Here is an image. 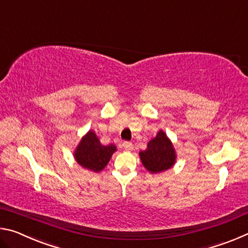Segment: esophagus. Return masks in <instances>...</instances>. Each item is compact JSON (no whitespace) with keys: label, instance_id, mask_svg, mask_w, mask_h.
<instances>
[{"label":"esophagus","instance_id":"obj_1","mask_svg":"<svg viewBox=\"0 0 248 248\" xmlns=\"http://www.w3.org/2000/svg\"><path fill=\"white\" fill-rule=\"evenodd\" d=\"M123 146H124V149L125 151H132L133 150V145H132L131 142H129V141H124L123 143Z\"/></svg>","mask_w":248,"mask_h":248}]
</instances>
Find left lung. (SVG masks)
Returning <instances> with one entry per match:
<instances>
[{
    "instance_id": "left-lung-1",
    "label": "left lung",
    "mask_w": 248,
    "mask_h": 248,
    "mask_svg": "<svg viewBox=\"0 0 248 248\" xmlns=\"http://www.w3.org/2000/svg\"><path fill=\"white\" fill-rule=\"evenodd\" d=\"M139 156L149 173L158 174L175 165L177 154L167 134L159 130L156 136L149 141L146 149L140 151Z\"/></svg>"
}]
</instances>
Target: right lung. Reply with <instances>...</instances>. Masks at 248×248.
Masks as SVG:
<instances>
[{
	"label": "right lung",
	"mask_w": 248,
	"mask_h": 248,
	"mask_svg": "<svg viewBox=\"0 0 248 248\" xmlns=\"http://www.w3.org/2000/svg\"><path fill=\"white\" fill-rule=\"evenodd\" d=\"M117 151L114 143L104 145L100 143L99 138L93 130L87 131L74 150L73 156L79 166L84 170L99 173L110 161V158Z\"/></svg>",
	"instance_id": "obj_1"
}]
</instances>
